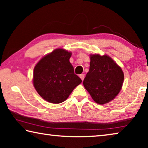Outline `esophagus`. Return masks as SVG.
<instances>
[{"instance_id":"esophagus-1","label":"esophagus","mask_w":148,"mask_h":148,"mask_svg":"<svg viewBox=\"0 0 148 148\" xmlns=\"http://www.w3.org/2000/svg\"><path fill=\"white\" fill-rule=\"evenodd\" d=\"M79 77H80V78L82 79V81H83L84 79V74H80V75H79Z\"/></svg>"}]
</instances>
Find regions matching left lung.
<instances>
[{
  "mask_svg": "<svg viewBox=\"0 0 148 148\" xmlns=\"http://www.w3.org/2000/svg\"><path fill=\"white\" fill-rule=\"evenodd\" d=\"M90 59L89 71L83 82L84 87L97 103H108L121 89L123 72L114 60L106 55H91Z\"/></svg>",
  "mask_w": 148,
  "mask_h": 148,
  "instance_id": "obj_1",
  "label": "left lung"
}]
</instances>
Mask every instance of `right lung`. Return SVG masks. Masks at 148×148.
Segmentation results:
<instances>
[{
  "label": "right lung",
  "mask_w": 148,
  "mask_h": 148,
  "mask_svg": "<svg viewBox=\"0 0 148 148\" xmlns=\"http://www.w3.org/2000/svg\"><path fill=\"white\" fill-rule=\"evenodd\" d=\"M72 53L55 49L42 58L34 69L33 84L46 101L59 104L66 101L74 89L82 83L69 61Z\"/></svg>",
  "instance_id": "1"
}]
</instances>
